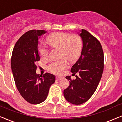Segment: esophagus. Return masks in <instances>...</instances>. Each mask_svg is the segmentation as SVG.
Listing matches in <instances>:
<instances>
[{
	"label": "esophagus",
	"instance_id": "esophagus-1",
	"mask_svg": "<svg viewBox=\"0 0 122 122\" xmlns=\"http://www.w3.org/2000/svg\"><path fill=\"white\" fill-rule=\"evenodd\" d=\"M56 80L59 81V80H61V79H62V77H61V76H57L56 77Z\"/></svg>",
	"mask_w": 122,
	"mask_h": 122
}]
</instances>
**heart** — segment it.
<instances>
[{
    "instance_id": "heart-1",
    "label": "heart",
    "mask_w": 122,
    "mask_h": 122,
    "mask_svg": "<svg viewBox=\"0 0 122 122\" xmlns=\"http://www.w3.org/2000/svg\"><path fill=\"white\" fill-rule=\"evenodd\" d=\"M47 41L52 47L60 49V57L51 62L47 66V69L53 74H60L67 68V59L71 63H74L79 59L83 47V41L80 36L65 32H56L50 35ZM38 52L42 59L48 57V50L43 44L39 46Z\"/></svg>"
}]
</instances>
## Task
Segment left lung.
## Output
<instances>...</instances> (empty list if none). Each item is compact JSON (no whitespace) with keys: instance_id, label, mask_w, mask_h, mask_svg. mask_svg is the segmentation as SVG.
Here are the masks:
<instances>
[{"instance_id":"obj_1","label":"left lung","mask_w":122,"mask_h":122,"mask_svg":"<svg viewBox=\"0 0 122 122\" xmlns=\"http://www.w3.org/2000/svg\"><path fill=\"white\" fill-rule=\"evenodd\" d=\"M79 35L83 41L81 54L71 71L75 80L66 76L69 86L63 91L65 98L69 102L80 105L86 102L93 95L99 84L104 70V52L99 41L84 29Z\"/></svg>"}]
</instances>
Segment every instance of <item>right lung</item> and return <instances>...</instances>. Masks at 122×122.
Here are the masks:
<instances>
[{"label":"right lung","instance_id":"1","mask_svg":"<svg viewBox=\"0 0 122 122\" xmlns=\"http://www.w3.org/2000/svg\"><path fill=\"white\" fill-rule=\"evenodd\" d=\"M46 32L28 31L17 41L12 51L11 69L16 86L22 97L32 104L44 101L50 87L55 82L53 74L46 73L42 76L36 73V63L40 60L38 39Z\"/></svg>","mask_w":122,"mask_h":122}]
</instances>
